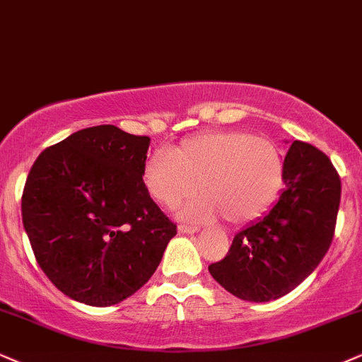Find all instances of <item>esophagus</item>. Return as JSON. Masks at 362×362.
Wrapping results in <instances>:
<instances>
[{"instance_id":"esophagus-1","label":"esophagus","mask_w":362,"mask_h":362,"mask_svg":"<svg viewBox=\"0 0 362 362\" xmlns=\"http://www.w3.org/2000/svg\"><path fill=\"white\" fill-rule=\"evenodd\" d=\"M177 231L182 235H193L198 231V228H196V226H189V225H185V223H181V225L177 226Z\"/></svg>"}]
</instances>
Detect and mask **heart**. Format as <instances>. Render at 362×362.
<instances>
[{
	"label": "heart",
	"mask_w": 362,
	"mask_h": 362,
	"mask_svg": "<svg viewBox=\"0 0 362 362\" xmlns=\"http://www.w3.org/2000/svg\"><path fill=\"white\" fill-rule=\"evenodd\" d=\"M284 159L270 139L243 131H218L191 137L171 154L146 160L142 181L154 202L174 208L199 193L204 198L182 209L189 220L223 216L238 225L270 206L282 185Z\"/></svg>",
	"instance_id": "1"
}]
</instances>
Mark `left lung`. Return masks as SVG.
Masks as SVG:
<instances>
[{
    "label": "left lung",
    "instance_id": "obj_1",
    "mask_svg": "<svg viewBox=\"0 0 362 362\" xmlns=\"http://www.w3.org/2000/svg\"><path fill=\"white\" fill-rule=\"evenodd\" d=\"M285 189L260 220L235 235L223 260L208 267L235 297L269 302L292 292L331 247L341 180L317 147L293 141L284 160Z\"/></svg>",
    "mask_w": 362,
    "mask_h": 362
}]
</instances>
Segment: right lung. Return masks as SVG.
<instances>
[{"mask_svg":"<svg viewBox=\"0 0 362 362\" xmlns=\"http://www.w3.org/2000/svg\"><path fill=\"white\" fill-rule=\"evenodd\" d=\"M149 144L115 126L87 127L30 169L25 231L45 275L74 300L122 302L153 276L176 235L142 181Z\"/></svg>","mask_w":362,"mask_h":362,"instance_id":"right-lung-1","label":"right lung"}]
</instances>
